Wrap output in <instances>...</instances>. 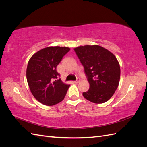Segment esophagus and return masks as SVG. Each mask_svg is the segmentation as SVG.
I'll return each instance as SVG.
<instances>
[{
  "mask_svg": "<svg viewBox=\"0 0 147 147\" xmlns=\"http://www.w3.org/2000/svg\"><path fill=\"white\" fill-rule=\"evenodd\" d=\"M80 79L79 78H77V80H76V81H75V82H74V83H76V84H77V83H78L80 82Z\"/></svg>",
  "mask_w": 147,
  "mask_h": 147,
  "instance_id": "esophagus-1",
  "label": "esophagus"
}]
</instances>
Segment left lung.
Segmentation results:
<instances>
[{"label": "left lung", "instance_id": "left-lung-1", "mask_svg": "<svg viewBox=\"0 0 147 147\" xmlns=\"http://www.w3.org/2000/svg\"><path fill=\"white\" fill-rule=\"evenodd\" d=\"M84 67L90 89L83 97L95 104L108 101L117 89L120 79V67L117 57L99 45H84L74 48Z\"/></svg>", "mask_w": 147, "mask_h": 147}]
</instances>
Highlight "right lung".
Masks as SVG:
<instances>
[{"mask_svg": "<svg viewBox=\"0 0 147 147\" xmlns=\"http://www.w3.org/2000/svg\"><path fill=\"white\" fill-rule=\"evenodd\" d=\"M70 49L66 47H49L30 57L26 78L34 97L40 103L51 106L63 100L70 85L57 79L56 67Z\"/></svg>", "mask_w": 147, "mask_h": 147, "instance_id": "right-lung-1", "label": "right lung"}]
</instances>
